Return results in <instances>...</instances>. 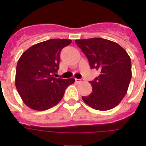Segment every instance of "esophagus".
<instances>
[{"label":"esophagus","instance_id":"1","mask_svg":"<svg viewBox=\"0 0 146 146\" xmlns=\"http://www.w3.org/2000/svg\"><path fill=\"white\" fill-rule=\"evenodd\" d=\"M75 81H76V82H77V83H80V82H83V81H84V80L83 79H75Z\"/></svg>","mask_w":146,"mask_h":146}]
</instances>
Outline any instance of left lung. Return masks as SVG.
<instances>
[{"instance_id":"left-lung-1","label":"left lung","mask_w":146,"mask_h":146,"mask_svg":"<svg viewBox=\"0 0 146 146\" xmlns=\"http://www.w3.org/2000/svg\"><path fill=\"white\" fill-rule=\"evenodd\" d=\"M86 55L91 69L99 74L89 82L92 92L82 99L97 110H108L116 107L127 93L131 78L129 55L118 44L102 38L75 40Z\"/></svg>"}]
</instances>
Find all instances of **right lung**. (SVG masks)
<instances>
[{"mask_svg": "<svg viewBox=\"0 0 146 146\" xmlns=\"http://www.w3.org/2000/svg\"><path fill=\"white\" fill-rule=\"evenodd\" d=\"M72 40L52 38L34 44L18 60L15 86L23 102L35 110H46L56 105L74 78L60 79L55 75L59 69L60 53Z\"/></svg>", "mask_w": 146, "mask_h": 146, "instance_id": "1", "label": "right lung"}]
</instances>
